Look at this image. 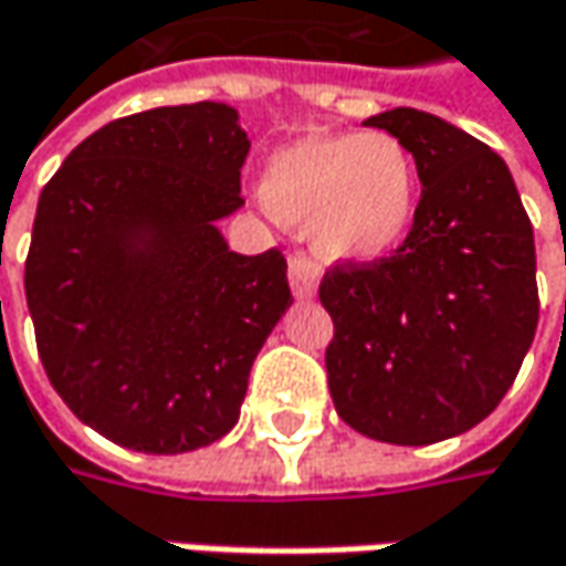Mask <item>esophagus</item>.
Masks as SVG:
<instances>
[{"mask_svg":"<svg viewBox=\"0 0 566 566\" xmlns=\"http://www.w3.org/2000/svg\"><path fill=\"white\" fill-rule=\"evenodd\" d=\"M287 279H291V291H294V297H297V301H310V297H316V287H319L323 272H319V265H316L310 256H304V253H294L291 262H287Z\"/></svg>","mask_w":566,"mask_h":566,"instance_id":"esophagus-1","label":"esophagus"}]
</instances>
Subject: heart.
Instances as JSON below:
<instances>
[{"instance_id": "b5f03b06", "label": "heart", "mask_w": 566, "mask_h": 566, "mask_svg": "<svg viewBox=\"0 0 566 566\" xmlns=\"http://www.w3.org/2000/svg\"><path fill=\"white\" fill-rule=\"evenodd\" d=\"M259 196L284 224L307 228L323 259L374 262L411 231L421 170L392 133H310L269 155Z\"/></svg>"}]
</instances>
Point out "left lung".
<instances>
[{
  "mask_svg": "<svg viewBox=\"0 0 566 566\" xmlns=\"http://www.w3.org/2000/svg\"><path fill=\"white\" fill-rule=\"evenodd\" d=\"M367 126L406 142L421 206L396 256L335 265L319 284L329 392L357 433L428 447L475 428L516 380L538 326L535 240L484 142L411 107Z\"/></svg>",
  "mask_w": 566,
  "mask_h": 566,
  "instance_id": "1",
  "label": "left lung"
}]
</instances>
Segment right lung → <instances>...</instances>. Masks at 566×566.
<instances>
[{
    "label": "right lung",
    "instance_id": "obj_1",
    "mask_svg": "<svg viewBox=\"0 0 566 566\" xmlns=\"http://www.w3.org/2000/svg\"><path fill=\"white\" fill-rule=\"evenodd\" d=\"M247 151L228 104L155 107L87 136L40 192L24 294L43 370L126 450L221 440L294 304L279 250L240 256L218 231Z\"/></svg>",
    "mask_w": 566,
    "mask_h": 566
}]
</instances>
